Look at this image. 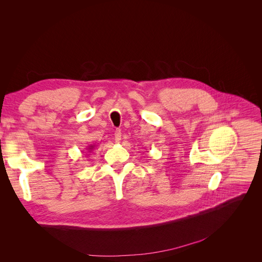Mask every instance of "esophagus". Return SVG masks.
I'll return each instance as SVG.
<instances>
[{
	"mask_svg": "<svg viewBox=\"0 0 262 262\" xmlns=\"http://www.w3.org/2000/svg\"><path fill=\"white\" fill-rule=\"evenodd\" d=\"M120 140H121V130H120V129H117V130L115 132V141H116L117 143H119Z\"/></svg>",
	"mask_w": 262,
	"mask_h": 262,
	"instance_id": "34e87169",
	"label": "esophagus"
}]
</instances>
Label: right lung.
I'll return each instance as SVG.
<instances>
[{"mask_svg":"<svg viewBox=\"0 0 262 262\" xmlns=\"http://www.w3.org/2000/svg\"><path fill=\"white\" fill-rule=\"evenodd\" d=\"M95 148V145H90V146H87V151H89V152H91L93 149Z\"/></svg>","mask_w":262,"mask_h":262,"instance_id":"obj_1","label":"right lung"}]
</instances>
